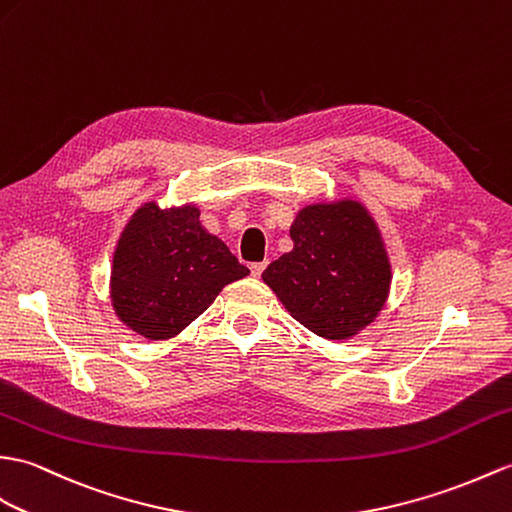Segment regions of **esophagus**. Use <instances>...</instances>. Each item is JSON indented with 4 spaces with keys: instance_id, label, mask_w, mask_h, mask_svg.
Segmentation results:
<instances>
[{
    "instance_id": "1",
    "label": "esophagus",
    "mask_w": 512,
    "mask_h": 512,
    "mask_svg": "<svg viewBox=\"0 0 512 512\" xmlns=\"http://www.w3.org/2000/svg\"><path fill=\"white\" fill-rule=\"evenodd\" d=\"M264 268H266V261H257V264H253L251 266L253 277H261V272H264Z\"/></svg>"
}]
</instances>
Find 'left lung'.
Wrapping results in <instances>:
<instances>
[{
	"label": "left lung",
	"mask_w": 512,
	"mask_h": 512,
	"mask_svg": "<svg viewBox=\"0 0 512 512\" xmlns=\"http://www.w3.org/2000/svg\"><path fill=\"white\" fill-rule=\"evenodd\" d=\"M294 248L264 270L266 285L303 327L353 338L382 312L390 261L375 220L358 200L316 202L292 222Z\"/></svg>",
	"instance_id": "obj_1"
}]
</instances>
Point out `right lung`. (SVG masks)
<instances>
[{"mask_svg":"<svg viewBox=\"0 0 512 512\" xmlns=\"http://www.w3.org/2000/svg\"><path fill=\"white\" fill-rule=\"evenodd\" d=\"M194 205H141L115 246L111 303L117 318L148 340H168L248 272L227 244L200 227Z\"/></svg>","mask_w":512,"mask_h":512,"instance_id":"add662e5","label":"right lung"}]
</instances>
